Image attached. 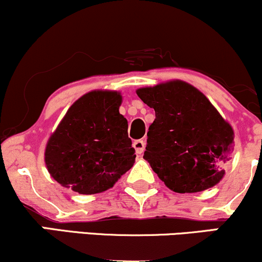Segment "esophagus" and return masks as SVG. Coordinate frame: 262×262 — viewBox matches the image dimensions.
<instances>
[{
  "label": "esophagus",
  "mask_w": 262,
  "mask_h": 262,
  "mask_svg": "<svg viewBox=\"0 0 262 262\" xmlns=\"http://www.w3.org/2000/svg\"><path fill=\"white\" fill-rule=\"evenodd\" d=\"M133 148L135 149V152L137 154H141V152L144 151V149H145V141L144 140H135L133 143Z\"/></svg>",
  "instance_id": "obj_1"
}]
</instances>
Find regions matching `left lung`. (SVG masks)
<instances>
[{
    "instance_id": "8db88e82",
    "label": "left lung",
    "mask_w": 262,
    "mask_h": 262,
    "mask_svg": "<svg viewBox=\"0 0 262 262\" xmlns=\"http://www.w3.org/2000/svg\"><path fill=\"white\" fill-rule=\"evenodd\" d=\"M137 95L155 111L143 158L177 193L221 182L234 150V130L200 90L181 80L141 87Z\"/></svg>"
}]
</instances>
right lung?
<instances>
[{
	"mask_svg": "<svg viewBox=\"0 0 262 262\" xmlns=\"http://www.w3.org/2000/svg\"><path fill=\"white\" fill-rule=\"evenodd\" d=\"M122 95L93 90L75 101L48 139L44 161L50 176L80 194L112 188L135 162Z\"/></svg>",
	"mask_w": 262,
	"mask_h": 262,
	"instance_id": "right-lung-1",
	"label": "right lung"
}]
</instances>
